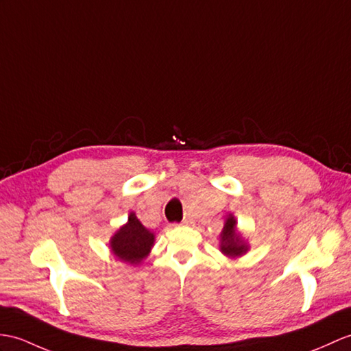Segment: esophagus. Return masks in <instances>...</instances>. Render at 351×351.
<instances>
[{"label": "esophagus", "instance_id": "obj_1", "mask_svg": "<svg viewBox=\"0 0 351 351\" xmlns=\"http://www.w3.org/2000/svg\"><path fill=\"white\" fill-rule=\"evenodd\" d=\"M193 223H194V221H193V219H191V218H184V219H182V223H181V224H182V226H191Z\"/></svg>", "mask_w": 351, "mask_h": 351}]
</instances>
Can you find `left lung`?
I'll return each instance as SVG.
<instances>
[{
  "instance_id": "1",
  "label": "left lung",
  "mask_w": 351,
  "mask_h": 351,
  "mask_svg": "<svg viewBox=\"0 0 351 351\" xmlns=\"http://www.w3.org/2000/svg\"><path fill=\"white\" fill-rule=\"evenodd\" d=\"M219 251L229 258H239L250 251V243L245 236L238 229V219L233 214L224 217L223 230L219 233Z\"/></svg>"
}]
</instances>
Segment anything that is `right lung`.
Returning <instances> with one entry per match:
<instances>
[{"label": "right lung", "mask_w": 351, "mask_h": 351, "mask_svg": "<svg viewBox=\"0 0 351 351\" xmlns=\"http://www.w3.org/2000/svg\"><path fill=\"white\" fill-rule=\"evenodd\" d=\"M154 242H156V233L146 229L134 213H130L127 223L122 224L110 236L109 247L112 254L119 262L130 266H138L149 256Z\"/></svg>", "instance_id": "obj_1"}]
</instances>
